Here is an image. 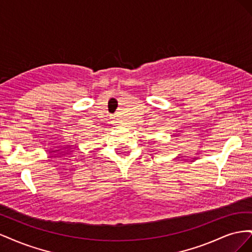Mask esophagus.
<instances>
[{
  "label": "esophagus",
  "instance_id": "obj_1",
  "mask_svg": "<svg viewBox=\"0 0 252 252\" xmlns=\"http://www.w3.org/2000/svg\"><path fill=\"white\" fill-rule=\"evenodd\" d=\"M118 121H119V120H118L116 117H113V118H112V123H113V124H118V123H119Z\"/></svg>",
  "mask_w": 252,
  "mask_h": 252
}]
</instances>
